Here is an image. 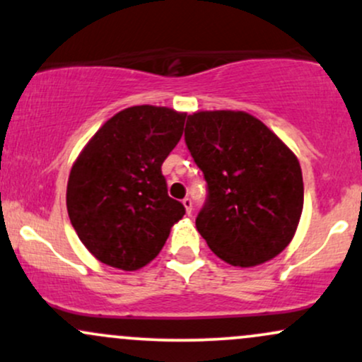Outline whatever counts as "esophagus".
Returning <instances> with one entry per match:
<instances>
[{
	"label": "esophagus",
	"mask_w": 362,
	"mask_h": 362,
	"mask_svg": "<svg viewBox=\"0 0 362 362\" xmlns=\"http://www.w3.org/2000/svg\"><path fill=\"white\" fill-rule=\"evenodd\" d=\"M182 204H184V207H185V213H187V214L192 213V199L185 197L184 201H182Z\"/></svg>",
	"instance_id": "1"
}]
</instances>
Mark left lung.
<instances>
[{
	"label": "left lung",
	"instance_id": "left-lung-1",
	"mask_svg": "<svg viewBox=\"0 0 362 362\" xmlns=\"http://www.w3.org/2000/svg\"><path fill=\"white\" fill-rule=\"evenodd\" d=\"M185 143L207 182L206 206L195 219L207 247L235 267L279 255L303 211L296 155L242 110L194 112L187 117Z\"/></svg>",
	"mask_w": 362,
	"mask_h": 362
}]
</instances>
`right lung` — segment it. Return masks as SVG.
I'll use <instances>...</instances> for the list:
<instances>
[{
	"mask_svg": "<svg viewBox=\"0 0 362 362\" xmlns=\"http://www.w3.org/2000/svg\"><path fill=\"white\" fill-rule=\"evenodd\" d=\"M185 112H117L74 160L66 206L78 238L102 264L138 271L163 248L185 207L168 197L161 165L182 138Z\"/></svg>",
	"mask_w": 362,
	"mask_h": 362,
	"instance_id": "right-lung-1",
	"label": "right lung"
}]
</instances>
